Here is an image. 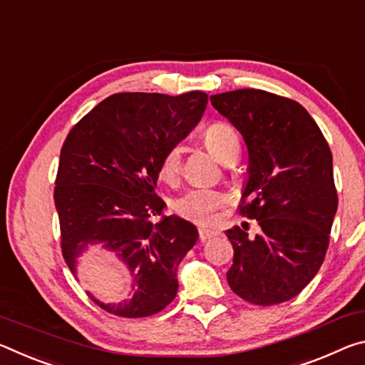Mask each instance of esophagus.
Returning a JSON list of instances; mask_svg holds the SVG:
<instances>
[{
  "label": "esophagus",
  "instance_id": "esophagus-1",
  "mask_svg": "<svg viewBox=\"0 0 365 365\" xmlns=\"http://www.w3.org/2000/svg\"><path fill=\"white\" fill-rule=\"evenodd\" d=\"M217 235H218V231H215V230H208V228H200V230H199L200 241H207V239L215 237Z\"/></svg>",
  "mask_w": 365,
  "mask_h": 365
}]
</instances>
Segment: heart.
Masks as SVG:
<instances>
[{
  "mask_svg": "<svg viewBox=\"0 0 365 365\" xmlns=\"http://www.w3.org/2000/svg\"><path fill=\"white\" fill-rule=\"evenodd\" d=\"M204 140L208 150L212 152L215 158L223 161L228 158L231 152L239 148V137L235 128L228 123H213L207 128L204 134ZM181 166V150L179 147H171L163 153L160 160V176L163 179H173ZM225 204V197L210 189H192L179 195L173 202V210L182 218H187L190 222L207 225L215 220V213Z\"/></svg>",
  "mask_w": 365,
  "mask_h": 365,
  "instance_id": "heart-1",
  "label": "heart"
}]
</instances>
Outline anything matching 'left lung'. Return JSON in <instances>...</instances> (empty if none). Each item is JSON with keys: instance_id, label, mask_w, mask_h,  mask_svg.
<instances>
[{"instance_id": "obj_1", "label": "left lung", "mask_w": 365, "mask_h": 365, "mask_svg": "<svg viewBox=\"0 0 365 365\" xmlns=\"http://www.w3.org/2000/svg\"><path fill=\"white\" fill-rule=\"evenodd\" d=\"M210 101L246 142L249 168L239 213L260 226L255 237L239 226L226 231L235 249L228 284L255 306L289 301L317 274L330 242L338 208L330 147L291 98L241 88Z\"/></svg>"}]
</instances>
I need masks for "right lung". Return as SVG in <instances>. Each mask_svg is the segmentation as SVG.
<instances>
[{
    "instance_id": "add662e5",
    "label": "right lung",
    "mask_w": 365,
    "mask_h": 365,
    "mask_svg": "<svg viewBox=\"0 0 365 365\" xmlns=\"http://www.w3.org/2000/svg\"><path fill=\"white\" fill-rule=\"evenodd\" d=\"M208 95L189 92L115 93L69 130L59 155L55 205L63 257L76 274L77 257L101 244L128 267L133 297L92 301L118 317L140 319L163 310L178 292V267L199 237L195 226L171 215L155 194L163 153L204 115Z\"/></svg>"
}]
</instances>
